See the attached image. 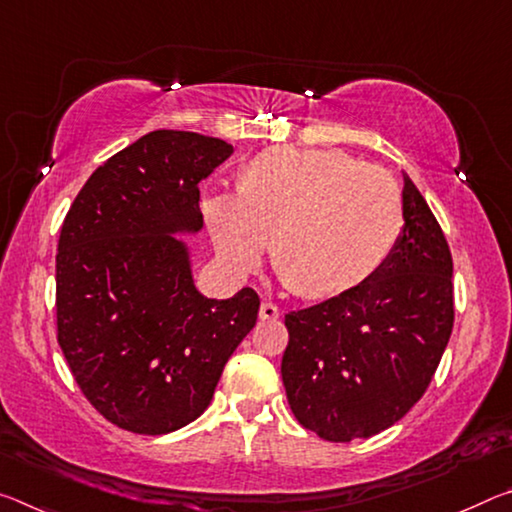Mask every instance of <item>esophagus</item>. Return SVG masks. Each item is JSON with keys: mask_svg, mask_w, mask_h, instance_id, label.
Listing matches in <instances>:
<instances>
[{"mask_svg": "<svg viewBox=\"0 0 512 512\" xmlns=\"http://www.w3.org/2000/svg\"><path fill=\"white\" fill-rule=\"evenodd\" d=\"M259 316H262V319H278L280 307L266 300V303H262V307H259Z\"/></svg>", "mask_w": 512, "mask_h": 512, "instance_id": "esophagus-1", "label": "esophagus"}]
</instances>
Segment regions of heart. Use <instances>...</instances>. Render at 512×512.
<instances>
[{
    "mask_svg": "<svg viewBox=\"0 0 512 512\" xmlns=\"http://www.w3.org/2000/svg\"><path fill=\"white\" fill-rule=\"evenodd\" d=\"M214 246L232 271H250L271 248L303 296L358 285L392 253L403 198L387 170L339 150L275 148L243 170V193L205 200Z\"/></svg>",
    "mask_w": 512,
    "mask_h": 512,
    "instance_id": "b5f03b06",
    "label": "heart"
}]
</instances>
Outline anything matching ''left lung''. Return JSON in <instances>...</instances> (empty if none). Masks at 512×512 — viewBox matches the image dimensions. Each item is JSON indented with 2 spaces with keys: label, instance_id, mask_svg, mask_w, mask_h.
I'll return each instance as SVG.
<instances>
[{
  "label": "left lung",
  "instance_id": "1",
  "mask_svg": "<svg viewBox=\"0 0 512 512\" xmlns=\"http://www.w3.org/2000/svg\"><path fill=\"white\" fill-rule=\"evenodd\" d=\"M403 234L360 285L285 314L282 383L298 424L328 442L373 437L431 385L453 330V259L403 175Z\"/></svg>",
  "mask_w": 512,
  "mask_h": 512
}]
</instances>
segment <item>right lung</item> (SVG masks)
<instances>
[{
	"instance_id": "right-lung-1",
	"label": "right lung",
	"mask_w": 512,
	"mask_h": 512,
	"mask_svg": "<svg viewBox=\"0 0 512 512\" xmlns=\"http://www.w3.org/2000/svg\"><path fill=\"white\" fill-rule=\"evenodd\" d=\"M232 145L157 129L88 177L61 225L56 339L88 403L118 428L164 435L207 410L259 296L193 285L175 232L202 227L198 184Z\"/></svg>"
}]
</instances>
